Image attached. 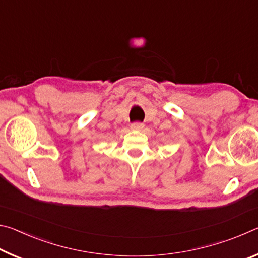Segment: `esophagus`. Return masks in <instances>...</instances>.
<instances>
[{
  "label": "esophagus",
  "instance_id": "1",
  "mask_svg": "<svg viewBox=\"0 0 258 258\" xmlns=\"http://www.w3.org/2000/svg\"><path fill=\"white\" fill-rule=\"evenodd\" d=\"M131 128H132L133 131H142L143 128H145V125H143L142 123H133L132 125H131Z\"/></svg>",
  "mask_w": 258,
  "mask_h": 258
}]
</instances>
